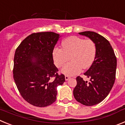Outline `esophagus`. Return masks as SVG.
<instances>
[{"label":"esophagus","instance_id":"esophagus-1","mask_svg":"<svg viewBox=\"0 0 125 125\" xmlns=\"http://www.w3.org/2000/svg\"><path fill=\"white\" fill-rule=\"evenodd\" d=\"M70 79V77L68 76H65V80L66 81H68Z\"/></svg>","mask_w":125,"mask_h":125}]
</instances>
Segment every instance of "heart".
<instances>
[{
  "mask_svg": "<svg viewBox=\"0 0 125 125\" xmlns=\"http://www.w3.org/2000/svg\"><path fill=\"white\" fill-rule=\"evenodd\" d=\"M62 49L56 47L52 56L54 64L57 68H61L65 75L72 76L81 72L82 69L89 68L93 63L96 57V45L91 39H84L78 36H71L62 42Z\"/></svg>",
  "mask_w": 125,
  "mask_h": 125,
  "instance_id": "obj_1",
  "label": "heart"
}]
</instances>
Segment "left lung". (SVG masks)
Masks as SVG:
<instances>
[{
    "mask_svg": "<svg viewBox=\"0 0 125 125\" xmlns=\"http://www.w3.org/2000/svg\"><path fill=\"white\" fill-rule=\"evenodd\" d=\"M79 34L94 42L96 53L93 63L84 73L89 78V81L78 76L73 94L76 101L82 104L93 106L105 99L112 89L116 78V57L110 43L103 36L91 31Z\"/></svg>",
    "mask_w": 125,
    "mask_h": 125,
    "instance_id": "left-lung-1",
    "label": "left lung"
}]
</instances>
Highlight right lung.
I'll list each match as a JSON object with an SVG mask.
<instances>
[{"mask_svg":"<svg viewBox=\"0 0 125 125\" xmlns=\"http://www.w3.org/2000/svg\"><path fill=\"white\" fill-rule=\"evenodd\" d=\"M59 37L52 32L33 33L15 50L14 81L22 97L35 106L55 102L57 87L65 81L64 75L58 74L53 60V50Z\"/></svg>","mask_w":125,"mask_h":125,"instance_id":"add662e5","label":"right lung"}]
</instances>
